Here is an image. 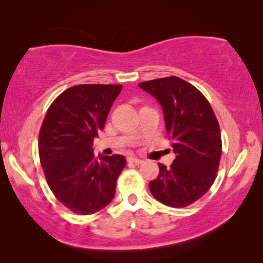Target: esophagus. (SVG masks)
I'll return each mask as SVG.
<instances>
[{"label": "esophagus", "instance_id": "esophagus-1", "mask_svg": "<svg viewBox=\"0 0 263 263\" xmlns=\"http://www.w3.org/2000/svg\"><path fill=\"white\" fill-rule=\"evenodd\" d=\"M128 163H134V164H142V163H143V160L139 159V158H136V157H130V158H128Z\"/></svg>", "mask_w": 263, "mask_h": 263}]
</instances>
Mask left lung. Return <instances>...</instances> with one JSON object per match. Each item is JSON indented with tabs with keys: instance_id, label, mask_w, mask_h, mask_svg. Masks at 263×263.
Returning a JSON list of instances; mask_svg holds the SVG:
<instances>
[{
	"instance_id": "obj_1",
	"label": "left lung",
	"mask_w": 263,
	"mask_h": 263,
	"mask_svg": "<svg viewBox=\"0 0 263 263\" xmlns=\"http://www.w3.org/2000/svg\"><path fill=\"white\" fill-rule=\"evenodd\" d=\"M139 87L161 105L176 154L170 167L158 164L159 175L149 182L151 193L166 206H189L208 192L217 176L221 135L214 111L202 93L181 78L156 79Z\"/></svg>"
}]
</instances>
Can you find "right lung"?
<instances>
[{"instance_id": "obj_1", "label": "right lung", "mask_w": 263, "mask_h": 263, "mask_svg": "<svg viewBox=\"0 0 263 263\" xmlns=\"http://www.w3.org/2000/svg\"><path fill=\"white\" fill-rule=\"evenodd\" d=\"M122 85H78L50 105L39 132V158L48 184L61 203L78 214H93L115 196L125 166L121 154H93Z\"/></svg>"}]
</instances>
